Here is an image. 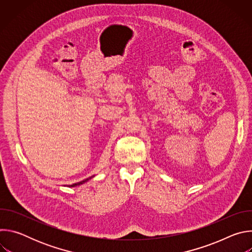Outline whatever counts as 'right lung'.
<instances>
[{
    "mask_svg": "<svg viewBox=\"0 0 252 252\" xmlns=\"http://www.w3.org/2000/svg\"><path fill=\"white\" fill-rule=\"evenodd\" d=\"M93 177H94V175H93V176H91V177H88V178L84 179V181H82V182H79V183L74 184V185H70V186H68V188H74V187H77V186H81V185H83V184L87 183L88 181H90V179H91V178H93Z\"/></svg>",
    "mask_w": 252,
    "mask_h": 252,
    "instance_id": "obj_1",
    "label": "right lung"
}]
</instances>
